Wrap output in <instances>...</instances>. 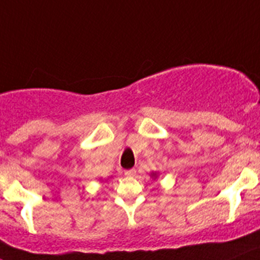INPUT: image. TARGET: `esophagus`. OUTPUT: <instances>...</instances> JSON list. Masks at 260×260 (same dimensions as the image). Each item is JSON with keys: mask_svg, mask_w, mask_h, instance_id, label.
Wrapping results in <instances>:
<instances>
[{"mask_svg": "<svg viewBox=\"0 0 260 260\" xmlns=\"http://www.w3.org/2000/svg\"><path fill=\"white\" fill-rule=\"evenodd\" d=\"M135 175H137V171H135L134 169L127 170V171H125V176H127V177H134Z\"/></svg>", "mask_w": 260, "mask_h": 260, "instance_id": "esophagus-1", "label": "esophagus"}]
</instances>
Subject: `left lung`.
<instances>
[{"mask_svg": "<svg viewBox=\"0 0 260 260\" xmlns=\"http://www.w3.org/2000/svg\"><path fill=\"white\" fill-rule=\"evenodd\" d=\"M150 177H152L153 180H157L158 179V174H157V172H152V174H150Z\"/></svg>", "mask_w": 260, "mask_h": 260, "instance_id": "1", "label": "left lung"}]
</instances>
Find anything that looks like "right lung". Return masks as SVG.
<instances>
[{"label":"right lung","mask_w":260,"mask_h":260,"mask_svg":"<svg viewBox=\"0 0 260 260\" xmlns=\"http://www.w3.org/2000/svg\"><path fill=\"white\" fill-rule=\"evenodd\" d=\"M106 181H108V179H107V180H105V182H106Z\"/></svg>","instance_id":"1"}]
</instances>
